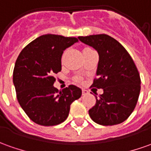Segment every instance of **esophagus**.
<instances>
[{
    "label": "esophagus",
    "instance_id": "1",
    "mask_svg": "<svg viewBox=\"0 0 151 151\" xmlns=\"http://www.w3.org/2000/svg\"><path fill=\"white\" fill-rule=\"evenodd\" d=\"M83 96H85V95H87V94H88V90H86V89H83Z\"/></svg>",
    "mask_w": 151,
    "mask_h": 151
}]
</instances>
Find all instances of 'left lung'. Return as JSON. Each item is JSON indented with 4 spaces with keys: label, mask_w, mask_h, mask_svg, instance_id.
I'll return each instance as SVG.
<instances>
[{
    "label": "left lung",
    "mask_w": 151,
    "mask_h": 151,
    "mask_svg": "<svg viewBox=\"0 0 151 151\" xmlns=\"http://www.w3.org/2000/svg\"><path fill=\"white\" fill-rule=\"evenodd\" d=\"M78 40L97 50V75L92 87L103 89L96 104L88 111L94 122L113 126L123 122L136 107L140 78L135 63L118 41L107 35L79 36Z\"/></svg>",
    "instance_id": "left-lung-1"
}]
</instances>
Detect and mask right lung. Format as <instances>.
Returning <instances> with one entry per match:
<instances>
[{"label":"right lung","instance_id":"obj_1","mask_svg":"<svg viewBox=\"0 0 151 151\" xmlns=\"http://www.w3.org/2000/svg\"><path fill=\"white\" fill-rule=\"evenodd\" d=\"M78 42L74 37L44 35L26 45L19 54L13 71L17 100L30 120L50 127L63 122L70 105L82 95L74 85L58 91L54 75L61 71V58L67 48Z\"/></svg>","mask_w":151,"mask_h":151}]
</instances>
